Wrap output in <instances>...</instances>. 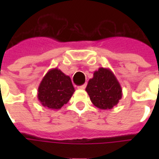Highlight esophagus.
<instances>
[{"mask_svg":"<svg viewBox=\"0 0 159 159\" xmlns=\"http://www.w3.org/2000/svg\"><path fill=\"white\" fill-rule=\"evenodd\" d=\"M86 86H87L86 84L82 85V86H79V87H77V88H78L79 90H84L85 88H86Z\"/></svg>","mask_w":159,"mask_h":159,"instance_id":"esophagus-1","label":"esophagus"}]
</instances>
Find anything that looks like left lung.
Returning <instances> with one entry per match:
<instances>
[{
	"mask_svg": "<svg viewBox=\"0 0 159 159\" xmlns=\"http://www.w3.org/2000/svg\"><path fill=\"white\" fill-rule=\"evenodd\" d=\"M91 102L101 110L112 109L122 97V89L112 71L100 67L93 73L86 87Z\"/></svg>",
	"mask_w": 159,
	"mask_h": 159,
	"instance_id": "8db88e82",
	"label": "left lung"
}]
</instances>
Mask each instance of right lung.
I'll return each instance as SVG.
<instances>
[{"label": "right lung", "instance_id": "obj_1", "mask_svg": "<svg viewBox=\"0 0 159 159\" xmlns=\"http://www.w3.org/2000/svg\"><path fill=\"white\" fill-rule=\"evenodd\" d=\"M75 89L69 76L57 67L43 77L38 88V100L45 108L59 110L71 99Z\"/></svg>", "mask_w": 159, "mask_h": 159}]
</instances>
